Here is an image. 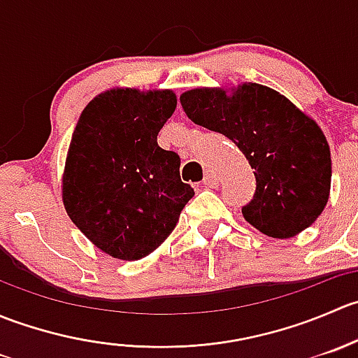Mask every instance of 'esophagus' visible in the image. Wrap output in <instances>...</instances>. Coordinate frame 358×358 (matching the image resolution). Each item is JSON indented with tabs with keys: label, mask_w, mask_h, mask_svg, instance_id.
Returning a JSON list of instances; mask_svg holds the SVG:
<instances>
[{
	"label": "esophagus",
	"mask_w": 358,
	"mask_h": 358,
	"mask_svg": "<svg viewBox=\"0 0 358 358\" xmlns=\"http://www.w3.org/2000/svg\"><path fill=\"white\" fill-rule=\"evenodd\" d=\"M202 183H204L208 189H216V187H218V176H216L215 173H208V175L204 176V182Z\"/></svg>",
	"instance_id": "1"
}]
</instances>
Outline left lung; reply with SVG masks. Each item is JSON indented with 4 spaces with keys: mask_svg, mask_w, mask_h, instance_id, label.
<instances>
[{
    "mask_svg": "<svg viewBox=\"0 0 358 358\" xmlns=\"http://www.w3.org/2000/svg\"><path fill=\"white\" fill-rule=\"evenodd\" d=\"M180 103L196 124L232 140L255 168V197L243 208L249 225L291 239L319 218L329 201L331 150L315 119L258 83L194 88Z\"/></svg>",
    "mask_w": 358,
    "mask_h": 358,
    "instance_id": "obj_1",
    "label": "left lung"
}]
</instances>
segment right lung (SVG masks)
I'll use <instances>...</instances> for the list:
<instances>
[{
  "label": "right lung",
  "mask_w": 358,
  "mask_h": 358,
  "mask_svg": "<svg viewBox=\"0 0 358 358\" xmlns=\"http://www.w3.org/2000/svg\"><path fill=\"white\" fill-rule=\"evenodd\" d=\"M175 109L173 90L112 88L79 115L62 175L64 208L112 258L135 262L156 251L194 197L180 178L178 154L157 145Z\"/></svg>",
  "instance_id": "obj_1"
}]
</instances>
